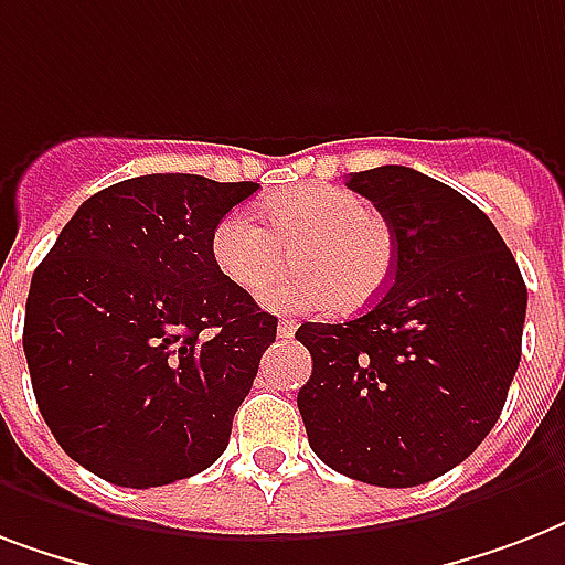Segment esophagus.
Listing matches in <instances>:
<instances>
[{"mask_svg": "<svg viewBox=\"0 0 565 565\" xmlns=\"http://www.w3.org/2000/svg\"><path fill=\"white\" fill-rule=\"evenodd\" d=\"M296 328H299V322H296V319H281V322H278V337L290 340V337L296 334Z\"/></svg>", "mask_w": 565, "mask_h": 565, "instance_id": "34e87169", "label": "esophagus"}]
</instances>
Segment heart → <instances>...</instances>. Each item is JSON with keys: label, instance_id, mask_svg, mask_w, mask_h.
<instances>
[{"label": "heart", "instance_id": "heart-1", "mask_svg": "<svg viewBox=\"0 0 565 565\" xmlns=\"http://www.w3.org/2000/svg\"><path fill=\"white\" fill-rule=\"evenodd\" d=\"M260 218L265 222L243 211L225 213L213 228L211 252L231 284L255 290L286 263V248L297 246L300 269L264 285L266 308L361 310L390 281L393 231L361 195L331 184H301L264 202Z\"/></svg>", "mask_w": 565, "mask_h": 565}]
</instances>
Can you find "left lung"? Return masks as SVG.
I'll return each mask as SVG.
<instances>
[{"label": "left lung", "instance_id": "left-lung-1", "mask_svg": "<svg viewBox=\"0 0 565 565\" xmlns=\"http://www.w3.org/2000/svg\"><path fill=\"white\" fill-rule=\"evenodd\" d=\"M393 231L390 287L363 317L296 331L299 390L322 463L375 487H419L481 446L522 358L527 290L490 216L411 167L345 181Z\"/></svg>", "mask_w": 565, "mask_h": 565}]
</instances>
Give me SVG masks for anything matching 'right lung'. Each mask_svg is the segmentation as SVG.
<instances>
[{
    "label": "right lung",
    "mask_w": 565,
    "mask_h": 565,
    "mask_svg": "<svg viewBox=\"0 0 565 565\" xmlns=\"http://www.w3.org/2000/svg\"><path fill=\"white\" fill-rule=\"evenodd\" d=\"M255 190L184 172L110 184L31 275L34 398L57 446L105 481L163 487L228 446L278 319L222 275L211 237Z\"/></svg>",
    "instance_id": "obj_1"
}]
</instances>
